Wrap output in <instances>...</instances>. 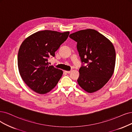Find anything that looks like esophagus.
<instances>
[{
	"instance_id": "esophagus-1",
	"label": "esophagus",
	"mask_w": 132,
	"mask_h": 132,
	"mask_svg": "<svg viewBox=\"0 0 132 132\" xmlns=\"http://www.w3.org/2000/svg\"><path fill=\"white\" fill-rule=\"evenodd\" d=\"M71 71H65V72L66 73H70Z\"/></svg>"
}]
</instances>
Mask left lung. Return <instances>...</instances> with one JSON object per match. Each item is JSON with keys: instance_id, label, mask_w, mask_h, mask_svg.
Segmentation results:
<instances>
[{"instance_id": "8db88e82", "label": "left lung", "mask_w": 132, "mask_h": 132, "mask_svg": "<svg viewBox=\"0 0 132 132\" xmlns=\"http://www.w3.org/2000/svg\"><path fill=\"white\" fill-rule=\"evenodd\" d=\"M77 42V48L82 63L78 83L89 93L102 88L114 72L116 53L110 41L94 29H85L70 34Z\"/></svg>"}]
</instances>
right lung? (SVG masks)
<instances>
[{
	"label": "right lung",
	"instance_id": "obj_1",
	"mask_svg": "<svg viewBox=\"0 0 132 132\" xmlns=\"http://www.w3.org/2000/svg\"><path fill=\"white\" fill-rule=\"evenodd\" d=\"M70 32L39 31L24 40L19 49L18 67L23 80L38 94H45L54 87L63 74L62 70L50 66L49 57L64 42Z\"/></svg>",
	"mask_w": 132,
	"mask_h": 132
}]
</instances>
